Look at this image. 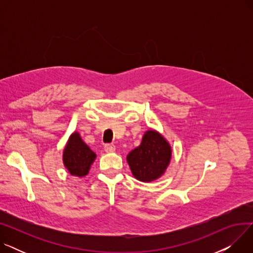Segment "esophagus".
I'll return each mask as SVG.
<instances>
[{
    "label": "esophagus",
    "instance_id": "obj_1",
    "mask_svg": "<svg viewBox=\"0 0 253 253\" xmlns=\"http://www.w3.org/2000/svg\"><path fill=\"white\" fill-rule=\"evenodd\" d=\"M104 151L106 153H114L116 151V147L114 144H105L104 145Z\"/></svg>",
    "mask_w": 253,
    "mask_h": 253
}]
</instances>
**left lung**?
Wrapping results in <instances>:
<instances>
[{"mask_svg":"<svg viewBox=\"0 0 253 253\" xmlns=\"http://www.w3.org/2000/svg\"><path fill=\"white\" fill-rule=\"evenodd\" d=\"M172 149L168 140L155 129L144 132L139 147L126 157L133 176L142 182H151L164 175L170 164Z\"/></svg>","mask_w":253,"mask_h":253,"instance_id":"1","label":"left lung"}]
</instances>
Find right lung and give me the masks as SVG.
<instances>
[{
	"instance_id": "right-lung-1",
	"label": "right lung",
	"mask_w": 253,
	"mask_h": 253,
	"mask_svg": "<svg viewBox=\"0 0 253 253\" xmlns=\"http://www.w3.org/2000/svg\"><path fill=\"white\" fill-rule=\"evenodd\" d=\"M96 154L83 141L79 132L70 135L62 153L63 165L73 176L84 177L89 173Z\"/></svg>"
}]
</instances>
